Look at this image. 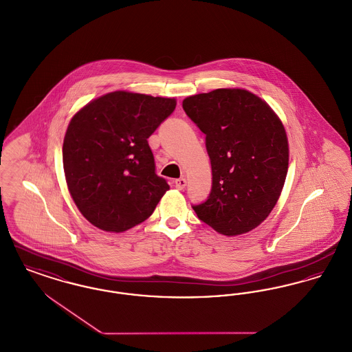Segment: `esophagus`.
Masks as SVG:
<instances>
[{
    "mask_svg": "<svg viewBox=\"0 0 352 352\" xmlns=\"http://www.w3.org/2000/svg\"><path fill=\"white\" fill-rule=\"evenodd\" d=\"M186 184H187V181H186L184 178H179V179H175V181H174V186H175L178 190H184V187H186Z\"/></svg>",
    "mask_w": 352,
    "mask_h": 352,
    "instance_id": "1",
    "label": "esophagus"
}]
</instances>
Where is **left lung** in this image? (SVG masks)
Returning a JSON list of instances; mask_svg holds the SVG:
<instances>
[{
  "mask_svg": "<svg viewBox=\"0 0 352 352\" xmlns=\"http://www.w3.org/2000/svg\"><path fill=\"white\" fill-rule=\"evenodd\" d=\"M184 112L203 133L212 168L198 218L226 236L247 234L274 208L289 166L284 124L267 101L243 88L188 96Z\"/></svg>",
  "mask_w": 352,
  "mask_h": 352,
  "instance_id": "left-lung-1",
  "label": "left lung"
}]
</instances>
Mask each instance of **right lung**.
<instances>
[{
	"label": "right lung",
	"mask_w": 352,
	"mask_h": 352,
	"mask_svg": "<svg viewBox=\"0 0 352 352\" xmlns=\"http://www.w3.org/2000/svg\"><path fill=\"white\" fill-rule=\"evenodd\" d=\"M174 98L115 91L89 101L68 124V191L92 226L124 232L151 217L170 188L155 174L148 138L173 113Z\"/></svg>",
	"instance_id": "obj_1"
}]
</instances>
